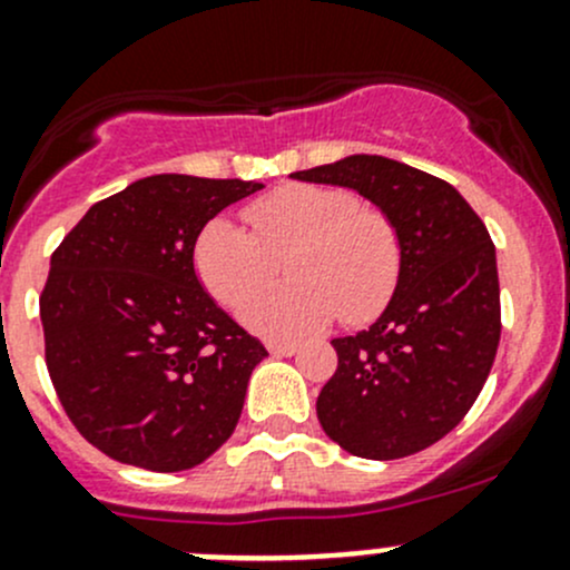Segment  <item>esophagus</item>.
Masks as SVG:
<instances>
[{
	"label": "esophagus",
	"instance_id": "34e87169",
	"mask_svg": "<svg viewBox=\"0 0 570 570\" xmlns=\"http://www.w3.org/2000/svg\"><path fill=\"white\" fill-rule=\"evenodd\" d=\"M267 350L273 355H281V358H289V355H295L297 350V344H289V342H267Z\"/></svg>",
	"mask_w": 570,
	"mask_h": 570
}]
</instances>
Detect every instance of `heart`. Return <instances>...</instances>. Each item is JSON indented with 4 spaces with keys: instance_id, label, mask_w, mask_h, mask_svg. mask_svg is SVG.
Returning a JSON list of instances; mask_svg holds the SVG:
<instances>
[{
    "instance_id": "obj_1",
    "label": "heart",
    "mask_w": 570,
    "mask_h": 570,
    "mask_svg": "<svg viewBox=\"0 0 570 570\" xmlns=\"http://www.w3.org/2000/svg\"><path fill=\"white\" fill-rule=\"evenodd\" d=\"M245 220L250 232L228 217L206 223L193 262L220 306H243L250 331L303 338L336 314L347 325L370 322L392 301L402 273L400 232L350 189L284 184L245 206ZM281 257L293 281L265 291Z\"/></svg>"
}]
</instances>
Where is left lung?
<instances>
[{
	"instance_id": "obj_1",
	"label": "left lung",
	"mask_w": 570,
	"mask_h": 570,
	"mask_svg": "<svg viewBox=\"0 0 570 570\" xmlns=\"http://www.w3.org/2000/svg\"><path fill=\"white\" fill-rule=\"evenodd\" d=\"M292 178L350 187L381 206L402 243L386 312L333 338L338 366L317 396L327 439L355 458L394 461L444 439L474 405L497 358V250L465 198L405 163L353 154Z\"/></svg>"
}]
</instances>
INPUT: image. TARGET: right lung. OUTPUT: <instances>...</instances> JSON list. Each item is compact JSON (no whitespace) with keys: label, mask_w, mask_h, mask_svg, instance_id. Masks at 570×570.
Wrapping results in <instances>:
<instances>
[{"label":"right lung","mask_w":570,"mask_h":570,"mask_svg":"<svg viewBox=\"0 0 570 570\" xmlns=\"http://www.w3.org/2000/svg\"><path fill=\"white\" fill-rule=\"evenodd\" d=\"M256 189L140 178L90 206L51 253L46 370L79 435L112 461L184 471L232 439L267 350L206 295L193 250L217 212Z\"/></svg>","instance_id":"obj_1"}]
</instances>
